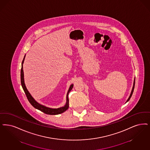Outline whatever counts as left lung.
<instances>
[{"label": "left lung", "mask_w": 150, "mask_h": 150, "mask_svg": "<svg viewBox=\"0 0 150 150\" xmlns=\"http://www.w3.org/2000/svg\"><path fill=\"white\" fill-rule=\"evenodd\" d=\"M134 85H135V79H134V83H133V88H132V91H131V94H130V96H129V98H128V100H127V102H128V101H129V100L130 99V98H131V96H132V94H133V90H134Z\"/></svg>", "instance_id": "left-lung-1"}]
</instances>
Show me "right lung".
<instances>
[{"label":"right lung","instance_id":"1","mask_svg":"<svg viewBox=\"0 0 150 150\" xmlns=\"http://www.w3.org/2000/svg\"><path fill=\"white\" fill-rule=\"evenodd\" d=\"M25 56H24L23 60L22 61V68H21V85L22 86V88L24 90V93L26 95V96L29 102L30 103V104L37 109H38L40 110H41L42 112L45 113V114H50V115H56V114H61L64 113V112H65L66 110L69 108V98H68V95L69 92L72 90V88L74 85L72 84L70 85L69 89L67 91V96H66V104L65 105V106L61 107V108H57V109H54V108H48L46 107L43 105H41L40 104H39L38 103L36 102V100L34 99V98L32 96L30 95V93H29V91L27 90L25 84H24V74H23V64L24 62V59H25Z\"/></svg>","mask_w":150,"mask_h":150}]
</instances>
